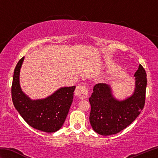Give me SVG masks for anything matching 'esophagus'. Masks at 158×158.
Here are the masks:
<instances>
[{"instance_id": "34e87169", "label": "esophagus", "mask_w": 158, "mask_h": 158, "mask_svg": "<svg viewBox=\"0 0 158 158\" xmlns=\"http://www.w3.org/2000/svg\"><path fill=\"white\" fill-rule=\"evenodd\" d=\"M75 95L80 99H85L88 95V89L86 86L83 85H78L75 89Z\"/></svg>"}]
</instances>
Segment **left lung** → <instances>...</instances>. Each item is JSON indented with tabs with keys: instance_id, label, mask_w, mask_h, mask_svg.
<instances>
[{
	"instance_id": "obj_1",
	"label": "left lung",
	"mask_w": 158,
	"mask_h": 158,
	"mask_svg": "<svg viewBox=\"0 0 158 158\" xmlns=\"http://www.w3.org/2000/svg\"><path fill=\"white\" fill-rule=\"evenodd\" d=\"M136 87L133 95L122 101L115 99L105 83L94 87L89 98V122L93 130L102 136L115 135L130 125L143 109L145 103L147 74L140 64L135 74Z\"/></svg>"
}]
</instances>
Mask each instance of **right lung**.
Segmentation results:
<instances>
[{
    "mask_svg": "<svg viewBox=\"0 0 158 158\" xmlns=\"http://www.w3.org/2000/svg\"><path fill=\"white\" fill-rule=\"evenodd\" d=\"M23 58L19 60L13 74L11 85L13 105L33 128L45 132H56L62 126L68 115L75 86L60 88L45 99L31 100L22 92L19 85V70Z\"/></svg>",
    "mask_w": 158,
    "mask_h": 158,
    "instance_id": "right-lung-1",
    "label": "right lung"
}]
</instances>
